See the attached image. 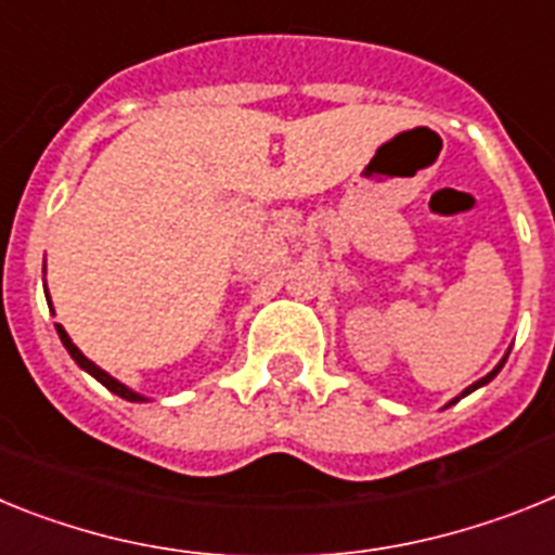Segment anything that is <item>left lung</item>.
<instances>
[{
  "mask_svg": "<svg viewBox=\"0 0 555 555\" xmlns=\"http://www.w3.org/2000/svg\"><path fill=\"white\" fill-rule=\"evenodd\" d=\"M503 363H505V358L500 360V365H498V369H494V371H489V374H486L483 379H478V383H475V385H469V388H466V391L461 393V397H466V393H472V391H475V388H480V385H486V383H489V379H494V377H498V371L503 369Z\"/></svg>",
  "mask_w": 555,
  "mask_h": 555,
  "instance_id": "obj_1",
  "label": "left lung"
}]
</instances>
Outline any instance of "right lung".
I'll list each match as a JSON object with an SVG mask.
<instances>
[{"label": "right lung", "mask_w": 555, "mask_h": 555, "mask_svg": "<svg viewBox=\"0 0 555 555\" xmlns=\"http://www.w3.org/2000/svg\"><path fill=\"white\" fill-rule=\"evenodd\" d=\"M57 335H61V340H64V346H66V351H69V354H72V360H75V363L80 365V369H83V371H89L91 377L98 379V383H103L105 388H108V391H114V393H117V397H122V399H131V402H142L144 397H139V393H133L131 388H125V385L117 383V379L111 377V374H105V371L100 369V365L91 363V360L86 358L83 351H80L75 344H72L69 335H66V332L61 330V326H57Z\"/></svg>", "instance_id": "1"}]
</instances>
